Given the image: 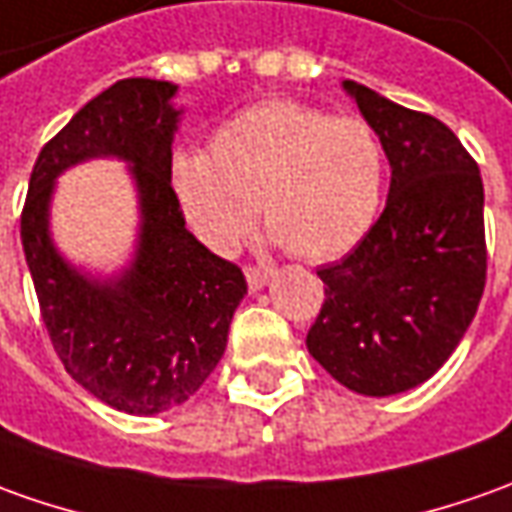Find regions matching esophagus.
<instances>
[{
  "label": "esophagus",
  "mask_w": 512,
  "mask_h": 512,
  "mask_svg": "<svg viewBox=\"0 0 512 512\" xmlns=\"http://www.w3.org/2000/svg\"><path fill=\"white\" fill-rule=\"evenodd\" d=\"M269 277H271L269 266H246V283H249L252 291H255V288H263Z\"/></svg>",
  "instance_id": "esophagus-1"
}]
</instances>
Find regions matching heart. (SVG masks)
Listing matches in <instances>:
<instances>
[{
  "mask_svg": "<svg viewBox=\"0 0 512 512\" xmlns=\"http://www.w3.org/2000/svg\"><path fill=\"white\" fill-rule=\"evenodd\" d=\"M384 179V142L367 120L285 97L238 111L212 134L210 156L170 162L187 227L218 255L249 235L257 201L266 227L294 257L344 255L375 224Z\"/></svg>",
  "mask_w": 512,
  "mask_h": 512,
  "instance_id": "1",
  "label": "heart"
}]
</instances>
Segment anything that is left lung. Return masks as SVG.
I'll use <instances>...</instances> for the list:
<instances>
[{
  "label": "left lung",
  "mask_w": 512,
  "mask_h": 512,
  "mask_svg": "<svg viewBox=\"0 0 512 512\" xmlns=\"http://www.w3.org/2000/svg\"><path fill=\"white\" fill-rule=\"evenodd\" d=\"M392 168L387 207L350 255L316 269L325 302L308 353L361 395L437 373L474 319L485 277V190L457 134L423 111L344 81Z\"/></svg>",
  "instance_id": "left-lung-1"
}]
</instances>
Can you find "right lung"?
Instances as JSON below:
<instances>
[{
	"label": "right lung",
	"mask_w": 512,
	"mask_h": 512,
	"mask_svg": "<svg viewBox=\"0 0 512 512\" xmlns=\"http://www.w3.org/2000/svg\"><path fill=\"white\" fill-rule=\"evenodd\" d=\"M173 95L168 81L125 78L89 100L41 148L22 210L24 257L55 353L86 392L128 415H156L198 392L246 294L241 266L184 227L170 187ZM92 155L131 161L140 190L138 257L114 284L72 270L46 229L54 176Z\"/></svg>",
	"instance_id": "obj_1"
}]
</instances>
